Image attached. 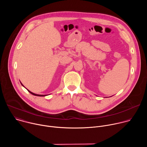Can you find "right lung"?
I'll return each mask as SVG.
<instances>
[{"label":"right lung","mask_w":147,"mask_h":147,"mask_svg":"<svg viewBox=\"0 0 147 147\" xmlns=\"http://www.w3.org/2000/svg\"><path fill=\"white\" fill-rule=\"evenodd\" d=\"M21 84H22L24 87V86L23 85V84L21 82ZM27 89V88H26ZM28 90V91L29 92H30L31 94H32V95H35V96H47V95H39V94H34V93H33V92H31L30 91H29L28 90Z\"/></svg>","instance_id":"obj_1"}]
</instances>
